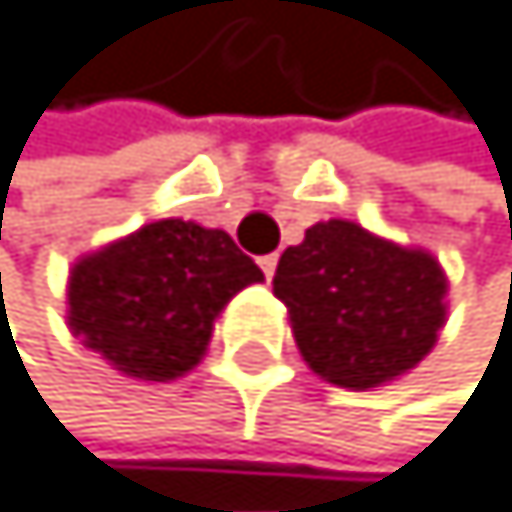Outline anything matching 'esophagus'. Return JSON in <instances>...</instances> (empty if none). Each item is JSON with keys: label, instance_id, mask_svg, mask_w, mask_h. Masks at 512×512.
Instances as JSON below:
<instances>
[{"label": "esophagus", "instance_id": "obj_1", "mask_svg": "<svg viewBox=\"0 0 512 512\" xmlns=\"http://www.w3.org/2000/svg\"><path fill=\"white\" fill-rule=\"evenodd\" d=\"M258 264H261V271H264L267 281H271L274 271H277V254H264V258H258Z\"/></svg>", "mask_w": 512, "mask_h": 512}]
</instances>
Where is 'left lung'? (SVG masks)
<instances>
[{"mask_svg":"<svg viewBox=\"0 0 512 512\" xmlns=\"http://www.w3.org/2000/svg\"><path fill=\"white\" fill-rule=\"evenodd\" d=\"M274 297L303 362L353 392L412 372L448 323V274L435 254L349 218L317 222L281 254Z\"/></svg>","mask_w":512,"mask_h":512,"instance_id":"1","label":"left lung"}]
</instances>
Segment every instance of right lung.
Wrapping results in <instances>:
<instances>
[{"instance_id":"right-lung-1","label":"right lung","mask_w":512,"mask_h":512,"mask_svg":"<svg viewBox=\"0 0 512 512\" xmlns=\"http://www.w3.org/2000/svg\"><path fill=\"white\" fill-rule=\"evenodd\" d=\"M264 274L222 228L163 218L77 258L68 330L130 379L192 372L228 300Z\"/></svg>"}]
</instances>
